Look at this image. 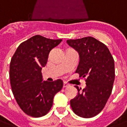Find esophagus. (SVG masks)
Here are the masks:
<instances>
[{"mask_svg":"<svg viewBox=\"0 0 127 127\" xmlns=\"http://www.w3.org/2000/svg\"><path fill=\"white\" fill-rule=\"evenodd\" d=\"M68 86H69V85H68V83H65V82H64V83H63V87H64V88H65V87H68Z\"/></svg>","mask_w":127,"mask_h":127,"instance_id":"esophagus-1","label":"esophagus"}]
</instances>
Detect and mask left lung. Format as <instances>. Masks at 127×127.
<instances>
[{
    "label": "left lung",
    "mask_w": 127,
    "mask_h": 127,
    "mask_svg": "<svg viewBox=\"0 0 127 127\" xmlns=\"http://www.w3.org/2000/svg\"><path fill=\"white\" fill-rule=\"evenodd\" d=\"M79 54L80 61L76 72L85 78L86 87L76 86L78 95L70 100L76 115L91 118L104 109L113 90L115 77V62L109 48L91 36L66 40Z\"/></svg>",
    "instance_id": "1"
}]
</instances>
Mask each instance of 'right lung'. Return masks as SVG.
Returning a JSON list of instances; mask_svg holds the SVG:
<instances>
[{"label": "right lung", "instance_id": "obj_1", "mask_svg": "<svg viewBox=\"0 0 127 127\" xmlns=\"http://www.w3.org/2000/svg\"><path fill=\"white\" fill-rule=\"evenodd\" d=\"M62 40L33 36L18 46L11 59L9 75L12 93L20 108L31 117L46 115L55 95L63 87L61 79L42 81L41 73L50 51Z\"/></svg>", "mask_w": 127, "mask_h": 127}]
</instances>
